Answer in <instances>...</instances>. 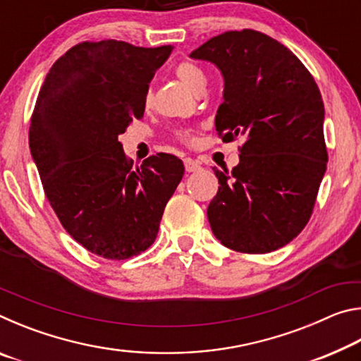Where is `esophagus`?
<instances>
[{
    "instance_id": "esophagus-1",
    "label": "esophagus",
    "mask_w": 361,
    "mask_h": 361,
    "mask_svg": "<svg viewBox=\"0 0 361 361\" xmlns=\"http://www.w3.org/2000/svg\"><path fill=\"white\" fill-rule=\"evenodd\" d=\"M185 169H186V172H197V170L200 169V164L192 161V159L186 157L185 159Z\"/></svg>"
}]
</instances>
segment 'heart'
I'll return each instance as SVG.
<instances>
[{
	"instance_id": "b5f03b06",
	"label": "heart",
	"mask_w": 361,
	"mask_h": 361,
	"mask_svg": "<svg viewBox=\"0 0 361 361\" xmlns=\"http://www.w3.org/2000/svg\"><path fill=\"white\" fill-rule=\"evenodd\" d=\"M175 75L178 79H181L183 82H185L188 87H191L195 92H200V90H204L205 87V73L202 71L200 66H197L192 62H189V60H183L178 65L175 66ZM152 99H154V94H152V89L148 87L145 92L143 97V105L145 108H149L152 105ZM175 138L178 140L180 143H185V145H194L195 143V138H197V130L195 129H180L175 132Z\"/></svg>"
}]
</instances>
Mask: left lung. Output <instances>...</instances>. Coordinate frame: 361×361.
Masks as SVG:
<instances>
[{
  "mask_svg": "<svg viewBox=\"0 0 361 361\" xmlns=\"http://www.w3.org/2000/svg\"><path fill=\"white\" fill-rule=\"evenodd\" d=\"M191 57L215 63L224 76L218 137H245L239 166L213 169V234L239 253L282 248L309 223L326 170L319 85L288 47L250 28L218 35Z\"/></svg>",
  "mask_w": 361,
  "mask_h": 361,
  "instance_id": "1",
  "label": "left lung"
}]
</instances>
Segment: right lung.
Listing matches in <instances>:
<instances>
[{"mask_svg": "<svg viewBox=\"0 0 361 361\" xmlns=\"http://www.w3.org/2000/svg\"><path fill=\"white\" fill-rule=\"evenodd\" d=\"M172 47L82 41L49 70L30 121V151L63 229L100 258L121 261L154 243L185 173L157 152L140 167L118 137L145 113L143 97Z\"/></svg>", "mask_w": 361, "mask_h": 361, "instance_id": "add662e5", "label": "right lung"}]
</instances>
